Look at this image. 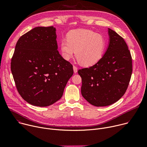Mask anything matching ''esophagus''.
Instances as JSON below:
<instances>
[{
  "mask_svg": "<svg viewBox=\"0 0 147 147\" xmlns=\"http://www.w3.org/2000/svg\"><path fill=\"white\" fill-rule=\"evenodd\" d=\"M77 70H78L77 67L76 66H73V70H74V72L75 73H76L77 72Z\"/></svg>",
  "mask_w": 147,
  "mask_h": 147,
  "instance_id": "obj_1",
  "label": "esophagus"
}]
</instances>
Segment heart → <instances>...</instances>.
Returning <instances> with one entry per match:
<instances>
[{
    "mask_svg": "<svg viewBox=\"0 0 147 147\" xmlns=\"http://www.w3.org/2000/svg\"><path fill=\"white\" fill-rule=\"evenodd\" d=\"M67 39L61 40L60 45L65 60L72 57L75 51L77 61L84 66H92L102 58L105 40L101 35L90 30H77L70 32Z\"/></svg>",
    "mask_w": 147,
    "mask_h": 147,
    "instance_id": "obj_1",
    "label": "heart"
}]
</instances>
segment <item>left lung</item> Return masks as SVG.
Instances as JSON below:
<instances>
[{
    "mask_svg": "<svg viewBox=\"0 0 147 147\" xmlns=\"http://www.w3.org/2000/svg\"><path fill=\"white\" fill-rule=\"evenodd\" d=\"M109 42L102 58L94 66L78 70L82 96L95 107H107L126 91L132 74V59L124 39L108 28Z\"/></svg>",
    "mask_w": 147,
    "mask_h": 147,
    "instance_id": "left-lung-1",
    "label": "left lung"
}]
</instances>
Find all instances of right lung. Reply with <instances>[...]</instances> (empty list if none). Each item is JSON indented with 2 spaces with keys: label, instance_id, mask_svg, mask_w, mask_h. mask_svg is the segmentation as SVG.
Returning a JSON list of instances; mask_svg holds the SVG:
<instances>
[{
  "label": "right lung",
  "instance_id": "obj_1",
  "mask_svg": "<svg viewBox=\"0 0 147 147\" xmlns=\"http://www.w3.org/2000/svg\"><path fill=\"white\" fill-rule=\"evenodd\" d=\"M56 28L38 27L21 36L11 61L20 95L34 106L45 107L59 100L73 74V66L57 51Z\"/></svg>",
  "mask_w": 147,
  "mask_h": 147
}]
</instances>
